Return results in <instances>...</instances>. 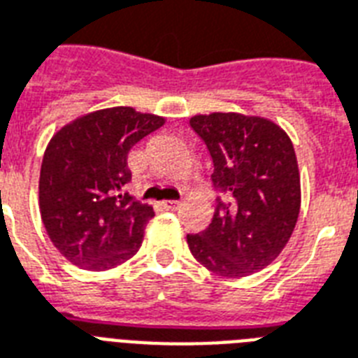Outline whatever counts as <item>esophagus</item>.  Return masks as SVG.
<instances>
[{
	"label": "esophagus",
	"mask_w": 358,
	"mask_h": 358,
	"mask_svg": "<svg viewBox=\"0 0 358 358\" xmlns=\"http://www.w3.org/2000/svg\"><path fill=\"white\" fill-rule=\"evenodd\" d=\"M162 209L166 210H177L179 207H181V203L179 201H176V199H166V201H162Z\"/></svg>",
	"instance_id": "1"
}]
</instances>
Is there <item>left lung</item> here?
Segmentation results:
<instances>
[{
  "instance_id": "8db88e82",
  "label": "left lung",
  "mask_w": 358,
  "mask_h": 358,
  "mask_svg": "<svg viewBox=\"0 0 358 358\" xmlns=\"http://www.w3.org/2000/svg\"><path fill=\"white\" fill-rule=\"evenodd\" d=\"M213 159L220 196L209 228L187 235L203 267L239 278L262 271L292 237L301 209V177L289 136L278 124L243 113L190 119Z\"/></svg>"
}]
</instances>
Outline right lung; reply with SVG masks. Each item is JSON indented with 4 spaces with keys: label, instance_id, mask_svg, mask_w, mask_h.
<instances>
[{
    "label": "right lung",
    "instance_id": "1",
    "mask_svg": "<svg viewBox=\"0 0 358 358\" xmlns=\"http://www.w3.org/2000/svg\"><path fill=\"white\" fill-rule=\"evenodd\" d=\"M164 117L130 106L74 119L50 140L38 179L41 218L54 246L76 267L106 271L140 250L151 205L129 192L127 157Z\"/></svg>",
    "mask_w": 358,
    "mask_h": 358
}]
</instances>
